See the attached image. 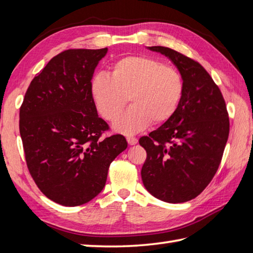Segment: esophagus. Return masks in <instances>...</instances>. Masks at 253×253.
I'll return each mask as SVG.
<instances>
[{
	"mask_svg": "<svg viewBox=\"0 0 253 253\" xmlns=\"http://www.w3.org/2000/svg\"><path fill=\"white\" fill-rule=\"evenodd\" d=\"M127 142L128 144H130V146H135L138 142V139L135 137H127Z\"/></svg>",
	"mask_w": 253,
	"mask_h": 253,
	"instance_id": "obj_1",
	"label": "esophagus"
}]
</instances>
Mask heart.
Here are the masks:
<instances>
[{
    "mask_svg": "<svg viewBox=\"0 0 253 253\" xmlns=\"http://www.w3.org/2000/svg\"><path fill=\"white\" fill-rule=\"evenodd\" d=\"M91 92L96 109L114 121L129 98L131 106L114 123V129L135 135L150 125L168 122L184 93V80L171 66L150 56H126L113 64L111 75L95 74Z\"/></svg>",
    "mask_w": 253,
    "mask_h": 253,
    "instance_id": "b5f03b06",
    "label": "heart"
}]
</instances>
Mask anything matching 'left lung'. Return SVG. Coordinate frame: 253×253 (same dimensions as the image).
Returning <instances> with one entry per match:
<instances>
[{
  "instance_id": "1",
  "label": "left lung",
  "mask_w": 253,
  "mask_h": 253,
  "mask_svg": "<svg viewBox=\"0 0 253 253\" xmlns=\"http://www.w3.org/2000/svg\"><path fill=\"white\" fill-rule=\"evenodd\" d=\"M169 57L184 80V93L169 120L139 139L147 151L141 169L146 189L169 203L195 199L221 163L229 118L221 90L198 62L165 46H148Z\"/></svg>"
}]
</instances>
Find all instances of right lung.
Segmentation results:
<instances>
[{
  "label": "right lung",
  "mask_w": 253,
  "mask_h": 253,
  "mask_svg": "<svg viewBox=\"0 0 253 253\" xmlns=\"http://www.w3.org/2000/svg\"><path fill=\"white\" fill-rule=\"evenodd\" d=\"M106 53L107 47L57 54L32 79L20 106L29 173L45 197L65 207L98 196L110 164L127 148L122 135L101 138L109 125L98 115L91 80Z\"/></svg>",
  "instance_id": "add662e5"
}]
</instances>
